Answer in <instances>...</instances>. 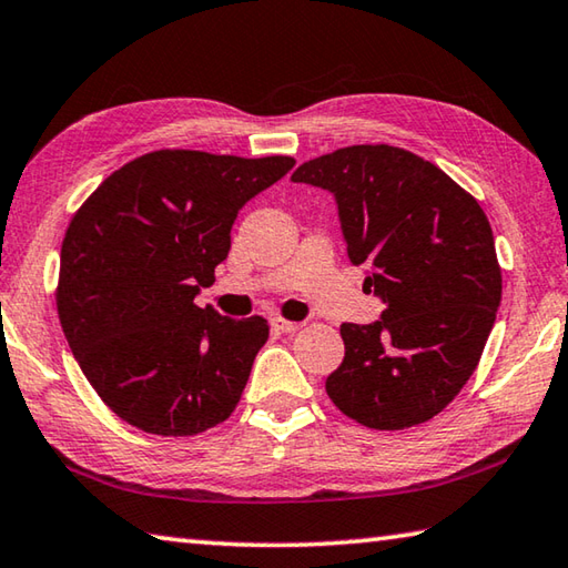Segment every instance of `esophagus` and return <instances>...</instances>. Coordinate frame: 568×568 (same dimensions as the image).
<instances>
[{
  "label": "esophagus",
  "mask_w": 568,
  "mask_h": 568,
  "mask_svg": "<svg viewBox=\"0 0 568 568\" xmlns=\"http://www.w3.org/2000/svg\"><path fill=\"white\" fill-rule=\"evenodd\" d=\"M271 325L277 333H295V331L303 328L301 323H293V321H285V318H273Z\"/></svg>",
  "instance_id": "1"
}]
</instances>
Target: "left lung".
Instances as JSON below:
<instances>
[{
    "label": "left lung",
    "instance_id": "1",
    "mask_svg": "<svg viewBox=\"0 0 568 568\" xmlns=\"http://www.w3.org/2000/svg\"><path fill=\"white\" fill-rule=\"evenodd\" d=\"M293 180L333 192L351 263L386 303L378 323L341 325L331 400L376 430L438 416L476 371L501 303L484 207L434 162L393 145L341 148Z\"/></svg>",
    "mask_w": 568,
    "mask_h": 568
}]
</instances>
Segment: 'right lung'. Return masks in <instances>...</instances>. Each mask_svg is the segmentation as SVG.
<instances>
[{"label":"right lung","mask_w":568,"mask_h":568,"mask_svg":"<svg viewBox=\"0 0 568 568\" xmlns=\"http://www.w3.org/2000/svg\"><path fill=\"white\" fill-rule=\"evenodd\" d=\"M293 158L152 150L114 170L62 240L57 313L104 406L155 436H195L235 410L271 325L195 305L230 227Z\"/></svg>","instance_id":"obj_1"}]
</instances>
